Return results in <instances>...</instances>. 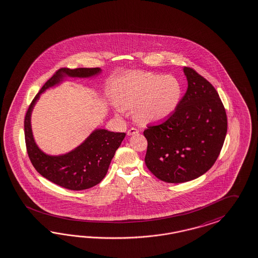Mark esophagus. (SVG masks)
Masks as SVG:
<instances>
[{
    "label": "esophagus",
    "instance_id": "obj_1",
    "mask_svg": "<svg viewBox=\"0 0 258 258\" xmlns=\"http://www.w3.org/2000/svg\"><path fill=\"white\" fill-rule=\"evenodd\" d=\"M138 133H139V130H138V129H136V128H131V129H129V130H128L127 135H128V136H133V135H136V134Z\"/></svg>",
    "mask_w": 258,
    "mask_h": 258
}]
</instances>
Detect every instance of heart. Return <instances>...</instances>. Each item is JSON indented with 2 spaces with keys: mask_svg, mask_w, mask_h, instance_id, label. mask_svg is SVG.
I'll return each mask as SVG.
<instances>
[{
  "mask_svg": "<svg viewBox=\"0 0 258 258\" xmlns=\"http://www.w3.org/2000/svg\"><path fill=\"white\" fill-rule=\"evenodd\" d=\"M115 93L119 112L134 107L135 120L150 124L163 121L176 112L183 89L181 81L173 76L133 71L119 78Z\"/></svg>",
  "mask_w": 258,
  "mask_h": 258,
  "instance_id": "b5f03b06",
  "label": "heart"
}]
</instances>
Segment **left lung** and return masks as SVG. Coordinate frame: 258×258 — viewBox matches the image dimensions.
Instances as JSON below:
<instances>
[{"instance_id":"obj_1","label":"left lung","mask_w":258,"mask_h":258,"mask_svg":"<svg viewBox=\"0 0 258 258\" xmlns=\"http://www.w3.org/2000/svg\"><path fill=\"white\" fill-rule=\"evenodd\" d=\"M187 90L176 112L148 126L145 164L160 180H194L216 162L228 130L227 114L215 88L196 71L183 68Z\"/></svg>"}]
</instances>
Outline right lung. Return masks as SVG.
<instances>
[{"label": "right lung", "mask_w": 258, "mask_h": 258, "mask_svg": "<svg viewBox=\"0 0 258 258\" xmlns=\"http://www.w3.org/2000/svg\"><path fill=\"white\" fill-rule=\"evenodd\" d=\"M101 73L99 68H62L49 78L30 103L25 116V140L29 160L44 178L70 190H84L93 187L105 177L116 149L125 138V133H115L105 129H96L86 140L71 152L50 156L43 152L35 143L30 117L33 107L50 87L61 83L64 77L86 78Z\"/></svg>", "instance_id": "1"}]
</instances>
